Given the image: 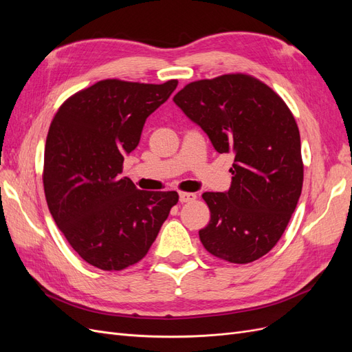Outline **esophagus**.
Listing matches in <instances>:
<instances>
[{
  "label": "esophagus",
  "mask_w": 352,
  "mask_h": 352,
  "mask_svg": "<svg viewBox=\"0 0 352 352\" xmlns=\"http://www.w3.org/2000/svg\"><path fill=\"white\" fill-rule=\"evenodd\" d=\"M197 198L195 194H190V192H180L179 194V201L180 202H189V201H194Z\"/></svg>",
  "instance_id": "34e87169"
}]
</instances>
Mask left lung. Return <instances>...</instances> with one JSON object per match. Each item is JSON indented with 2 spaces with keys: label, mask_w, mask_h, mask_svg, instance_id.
Segmentation results:
<instances>
[{
  "label": "left lung",
  "mask_w": 352,
  "mask_h": 352,
  "mask_svg": "<svg viewBox=\"0 0 352 352\" xmlns=\"http://www.w3.org/2000/svg\"><path fill=\"white\" fill-rule=\"evenodd\" d=\"M173 101L220 154L233 153L228 192H204L211 212L199 230L214 257L247 264L267 254L301 195L304 164L294 114L270 87L229 73L188 83Z\"/></svg>",
  "instance_id": "left-lung-1"
}]
</instances>
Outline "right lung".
<instances>
[{
	"mask_svg": "<svg viewBox=\"0 0 352 352\" xmlns=\"http://www.w3.org/2000/svg\"><path fill=\"white\" fill-rule=\"evenodd\" d=\"M176 87V79L100 80L63 102L50 124L42 172L47 204L70 247L94 267L113 272L141 261L177 204L175 190H140L120 176L146 117Z\"/></svg>",
	"mask_w": 352,
	"mask_h": 352,
	"instance_id": "1",
	"label": "right lung"
}]
</instances>
